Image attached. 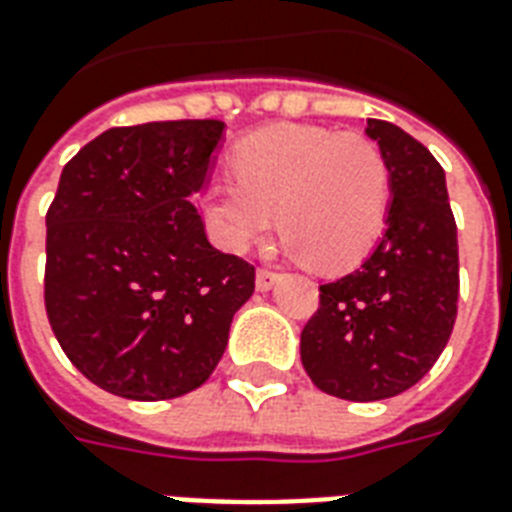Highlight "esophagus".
Returning a JSON list of instances; mask_svg holds the SVG:
<instances>
[{
	"label": "esophagus",
	"mask_w": 512,
	"mask_h": 512,
	"mask_svg": "<svg viewBox=\"0 0 512 512\" xmlns=\"http://www.w3.org/2000/svg\"><path fill=\"white\" fill-rule=\"evenodd\" d=\"M276 282H279V273L268 271V268H260V271H257L255 287H257V290H260V292H268Z\"/></svg>",
	"instance_id": "esophagus-1"
}]
</instances>
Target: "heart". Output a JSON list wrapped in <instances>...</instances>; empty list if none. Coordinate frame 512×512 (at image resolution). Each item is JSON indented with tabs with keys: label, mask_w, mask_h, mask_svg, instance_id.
I'll return each instance as SVG.
<instances>
[{
	"label": "heart",
	"mask_w": 512,
	"mask_h": 512,
	"mask_svg": "<svg viewBox=\"0 0 512 512\" xmlns=\"http://www.w3.org/2000/svg\"><path fill=\"white\" fill-rule=\"evenodd\" d=\"M230 169L236 182L204 193L214 239L228 252H247L279 220L292 255L341 271L368 255L386 225L389 163L365 134L260 128L233 147Z\"/></svg>",
	"instance_id": "b5f03b06"
}]
</instances>
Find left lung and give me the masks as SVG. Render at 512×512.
Here are the masks:
<instances>
[{"label": "left lung", "mask_w": 512, "mask_h": 512, "mask_svg": "<svg viewBox=\"0 0 512 512\" xmlns=\"http://www.w3.org/2000/svg\"><path fill=\"white\" fill-rule=\"evenodd\" d=\"M389 163L392 204L378 247L338 282L300 333V360L327 395L373 403L427 376L446 349L459 300V247L446 174L403 128L368 120Z\"/></svg>", "instance_id": "obj_1"}]
</instances>
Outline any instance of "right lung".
Wrapping results in <instances>:
<instances>
[{
    "label": "right lung",
    "instance_id": "add662e5",
    "mask_svg": "<svg viewBox=\"0 0 512 512\" xmlns=\"http://www.w3.org/2000/svg\"><path fill=\"white\" fill-rule=\"evenodd\" d=\"M222 120L109 128L66 163L48 209L45 308L88 381L171 400L212 376L255 265L206 239L204 190Z\"/></svg>",
    "mask_w": 512,
    "mask_h": 512
}]
</instances>
